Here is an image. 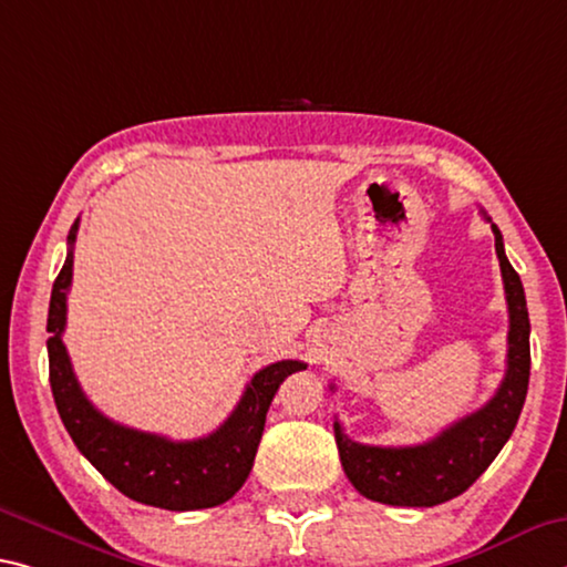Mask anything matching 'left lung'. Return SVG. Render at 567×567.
I'll list each match as a JSON object with an SVG mask.
<instances>
[{"label": "left lung", "instance_id": "left-lung-1", "mask_svg": "<svg viewBox=\"0 0 567 567\" xmlns=\"http://www.w3.org/2000/svg\"><path fill=\"white\" fill-rule=\"evenodd\" d=\"M482 217L492 221L487 212ZM492 231L509 312L505 379L480 411L416 446L358 444L336 421L340 464L368 499L393 507H434L460 497L482 477L517 426L529 383V318L523 282L505 255L497 224H492Z\"/></svg>", "mask_w": 567, "mask_h": 567}]
</instances>
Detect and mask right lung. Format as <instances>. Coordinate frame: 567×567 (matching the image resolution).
<instances>
[{
	"instance_id": "obj_1",
	"label": "right lung",
	"mask_w": 567,
	"mask_h": 567,
	"mask_svg": "<svg viewBox=\"0 0 567 567\" xmlns=\"http://www.w3.org/2000/svg\"><path fill=\"white\" fill-rule=\"evenodd\" d=\"M78 224L80 219L70 227V249L52 285L48 312L50 385L62 424L80 454L125 497L174 512L221 505L235 497L249 477L265 431L267 409L277 389L287 375L302 371L305 363L277 361L257 371L229 419L209 436L194 442H171L166 436L115 424L87 401L62 343Z\"/></svg>"
}]
</instances>
